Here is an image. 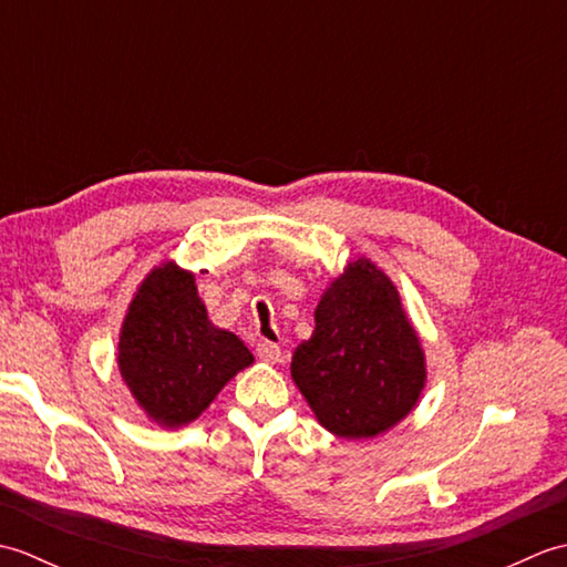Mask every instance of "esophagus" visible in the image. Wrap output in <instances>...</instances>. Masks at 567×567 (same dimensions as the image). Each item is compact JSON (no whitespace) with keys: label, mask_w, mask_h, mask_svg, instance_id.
<instances>
[{"label":"esophagus","mask_w":567,"mask_h":567,"mask_svg":"<svg viewBox=\"0 0 567 567\" xmlns=\"http://www.w3.org/2000/svg\"><path fill=\"white\" fill-rule=\"evenodd\" d=\"M258 358L265 360V363H270V365L280 363V358H282L280 346H275V343H270V341H260V343H258Z\"/></svg>","instance_id":"obj_1"}]
</instances>
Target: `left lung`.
<instances>
[{"label":"left lung","instance_id":"8db88e82","mask_svg":"<svg viewBox=\"0 0 567 567\" xmlns=\"http://www.w3.org/2000/svg\"><path fill=\"white\" fill-rule=\"evenodd\" d=\"M315 321L290 370L319 424L341 439H372L400 424L424 390L426 363L390 277L368 258L348 262Z\"/></svg>","mask_w":567,"mask_h":567}]
</instances>
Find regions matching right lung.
<instances>
[{"instance_id":"right-lung-1","label":"right lung","mask_w":567,"mask_h":567,"mask_svg":"<svg viewBox=\"0 0 567 567\" xmlns=\"http://www.w3.org/2000/svg\"><path fill=\"white\" fill-rule=\"evenodd\" d=\"M118 370L155 424L185 426L207 409L252 353L236 333L216 329L195 275L163 262L131 299L118 336Z\"/></svg>"}]
</instances>
